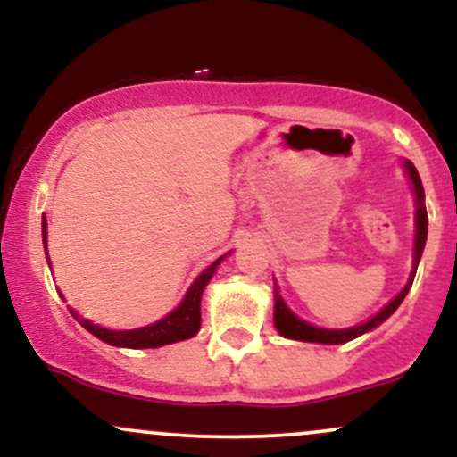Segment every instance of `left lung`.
I'll return each instance as SVG.
<instances>
[{
    "instance_id": "obj_1",
    "label": "left lung",
    "mask_w": 457,
    "mask_h": 457,
    "mask_svg": "<svg viewBox=\"0 0 457 457\" xmlns=\"http://www.w3.org/2000/svg\"><path fill=\"white\" fill-rule=\"evenodd\" d=\"M406 170H408V176H411V180L414 185V195H417V238H414V264H412L411 279H408L406 287H403L400 295L393 298L389 305L382 309L380 313H376L374 318L367 320V322H363V324H359V327L344 328V330L318 328V327H312V324L303 322V320H298L295 313L286 307V303L281 301V296L277 295V298H275V327L283 335V337L301 339V342H316V344H345V342H350V339L367 333V330L378 327V324L385 322V320L402 305L403 296L408 295V290H411V286L414 281V275H417L419 260H421L423 246H426V238H428V211H426V204H423V197L426 195H423L421 178H419L412 162L406 161Z\"/></svg>"
}]
</instances>
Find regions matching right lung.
<instances>
[{
    "instance_id": "obj_1",
    "label": "right lung",
    "mask_w": 457,
    "mask_h": 457,
    "mask_svg": "<svg viewBox=\"0 0 457 457\" xmlns=\"http://www.w3.org/2000/svg\"><path fill=\"white\" fill-rule=\"evenodd\" d=\"M45 219H43V243L46 246V229H45ZM49 260V255H46ZM223 258H219L214 264L208 266L202 275L197 277L195 283L191 286V290L187 292L185 301L180 303V307L174 309L170 316H165L159 322L150 324V327L135 328V330H109L103 327H96L90 320L81 318L77 312H72V318L81 324L83 328L90 330L92 335H96L98 339H103L104 344L120 345V348H159V345L182 342V339L193 337V335L199 330V324H202V316H199V303H202V292L206 287V283L211 281V277L217 270V264Z\"/></svg>"
}]
</instances>
